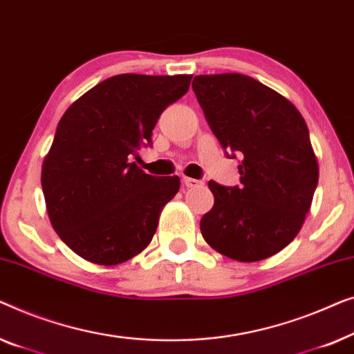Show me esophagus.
Listing matches in <instances>:
<instances>
[{"mask_svg": "<svg viewBox=\"0 0 354 354\" xmlns=\"http://www.w3.org/2000/svg\"><path fill=\"white\" fill-rule=\"evenodd\" d=\"M183 183H184V186L186 187H198V186H202V181H198V179H194V178H187V176H184L183 178Z\"/></svg>", "mask_w": 354, "mask_h": 354, "instance_id": "34e87169", "label": "esophagus"}]
</instances>
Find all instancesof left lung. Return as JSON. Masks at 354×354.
<instances>
[{
  "label": "left lung",
  "instance_id": "left-lung-1",
  "mask_svg": "<svg viewBox=\"0 0 354 354\" xmlns=\"http://www.w3.org/2000/svg\"><path fill=\"white\" fill-rule=\"evenodd\" d=\"M192 89L226 156L242 157L239 186L208 183L215 203L201 220L203 239L237 261L276 255L301 229L319 179L301 113L241 73L197 75Z\"/></svg>",
  "mask_w": 354,
  "mask_h": 354
}]
</instances>
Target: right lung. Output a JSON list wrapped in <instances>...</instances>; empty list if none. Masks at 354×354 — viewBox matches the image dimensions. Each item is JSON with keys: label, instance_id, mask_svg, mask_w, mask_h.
Wrapping results in <instances>:
<instances>
[{"label": "right lung", "instance_id": "obj_1", "mask_svg": "<svg viewBox=\"0 0 354 354\" xmlns=\"http://www.w3.org/2000/svg\"><path fill=\"white\" fill-rule=\"evenodd\" d=\"M192 75H122L77 99L44 157L41 187L57 236L84 260L112 266L151 243L178 176H152L131 162L152 144L165 109L187 93Z\"/></svg>", "mask_w": 354, "mask_h": 354}]
</instances>
